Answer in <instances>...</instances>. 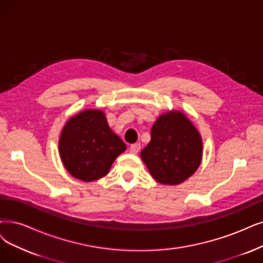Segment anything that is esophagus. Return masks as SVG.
Segmentation results:
<instances>
[{
	"label": "esophagus",
	"instance_id": "obj_1",
	"mask_svg": "<svg viewBox=\"0 0 263 263\" xmlns=\"http://www.w3.org/2000/svg\"><path fill=\"white\" fill-rule=\"evenodd\" d=\"M139 150H140V144L139 143H134V144L130 145V148H129V152L132 154H137L139 152Z\"/></svg>",
	"mask_w": 263,
	"mask_h": 263
}]
</instances>
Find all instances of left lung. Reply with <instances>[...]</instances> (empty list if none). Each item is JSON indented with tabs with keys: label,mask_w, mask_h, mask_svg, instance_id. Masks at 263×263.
I'll use <instances>...</instances> for the list:
<instances>
[{
	"label": "left lung",
	"mask_w": 263,
	"mask_h": 263,
	"mask_svg": "<svg viewBox=\"0 0 263 263\" xmlns=\"http://www.w3.org/2000/svg\"><path fill=\"white\" fill-rule=\"evenodd\" d=\"M203 143L197 129L181 112L156 120L151 141L140 155L151 176L162 184H179L191 177L202 161Z\"/></svg>",
	"instance_id": "obj_1"
}]
</instances>
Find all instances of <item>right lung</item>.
<instances>
[{"label":"right lung","instance_id":"obj_1","mask_svg":"<svg viewBox=\"0 0 263 263\" xmlns=\"http://www.w3.org/2000/svg\"><path fill=\"white\" fill-rule=\"evenodd\" d=\"M125 150V143L110 129L100 110H85L71 118L59 140L60 156L67 171L86 182L106 176Z\"/></svg>","mask_w":263,"mask_h":263}]
</instances>
